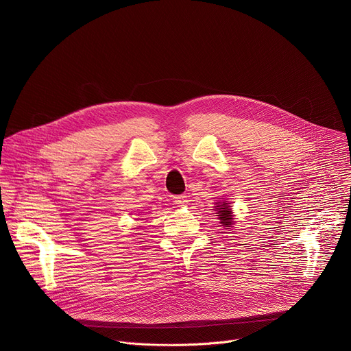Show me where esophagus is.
Returning a JSON list of instances; mask_svg holds the SVG:
<instances>
[{"label":"esophagus","instance_id":"esophagus-1","mask_svg":"<svg viewBox=\"0 0 351 351\" xmlns=\"http://www.w3.org/2000/svg\"><path fill=\"white\" fill-rule=\"evenodd\" d=\"M173 203L178 204L179 207H184V206L187 204V195H186V194L175 195V197H173Z\"/></svg>","mask_w":351,"mask_h":351}]
</instances>
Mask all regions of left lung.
<instances>
[{
	"label": "left lung",
	"mask_w": 351,
	"mask_h": 351,
	"mask_svg": "<svg viewBox=\"0 0 351 351\" xmlns=\"http://www.w3.org/2000/svg\"><path fill=\"white\" fill-rule=\"evenodd\" d=\"M214 211L217 213V217L219 219V223L221 226H223L225 229H230L232 225H233V213H232V206L230 203H228L226 199L223 202H217L215 203V207H214Z\"/></svg>",
	"instance_id": "8db88e82"
}]
</instances>
